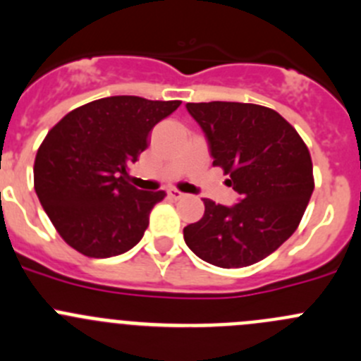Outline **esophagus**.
I'll use <instances>...</instances> for the list:
<instances>
[{"instance_id": "1", "label": "esophagus", "mask_w": 361, "mask_h": 361, "mask_svg": "<svg viewBox=\"0 0 361 361\" xmlns=\"http://www.w3.org/2000/svg\"><path fill=\"white\" fill-rule=\"evenodd\" d=\"M167 197L173 199V201H180V199L185 197V194H183V192L174 190V188H171V190H167Z\"/></svg>"}]
</instances>
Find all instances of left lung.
<instances>
[{
    "instance_id": "obj_1",
    "label": "left lung",
    "mask_w": 361,
    "mask_h": 361,
    "mask_svg": "<svg viewBox=\"0 0 361 361\" xmlns=\"http://www.w3.org/2000/svg\"><path fill=\"white\" fill-rule=\"evenodd\" d=\"M208 139L213 166L240 194L233 206L204 199V215L183 229L202 261L243 268L277 250L296 231L314 192L312 159L277 111L255 104H187Z\"/></svg>"
}]
</instances>
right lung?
<instances>
[{"mask_svg": "<svg viewBox=\"0 0 361 361\" xmlns=\"http://www.w3.org/2000/svg\"><path fill=\"white\" fill-rule=\"evenodd\" d=\"M180 104L107 97L70 111L49 130L35 159V192L70 247L104 259L141 241L166 192L137 190L127 171L148 148L152 128Z\"/></svg>", "mask_w": 361, "mask_h": 361, "instance_id": "obj_1", "label": "right lung"}]
</instances>
